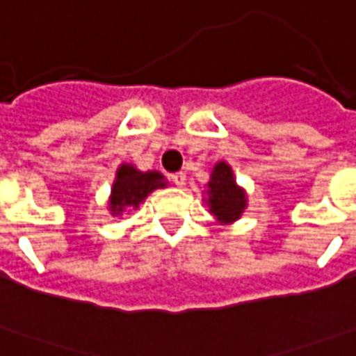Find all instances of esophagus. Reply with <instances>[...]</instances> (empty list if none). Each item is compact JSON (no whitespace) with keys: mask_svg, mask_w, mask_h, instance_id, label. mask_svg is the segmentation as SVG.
Masks as SVG:
<instances>
[{"mask_svg":"<svg viewBox=\"0 0 356 356\" xmlns=\"http://www.w3.org/2000/svg\"><path fill=\"white\" fill-rule=\"evenodd\" d=\"M170 182H172L174 186H184V184H186V172L170 174Z\"/></svg>","mask_w":356,"mask_h":356,"instance_id":"esophagus-1","label":"esophagus"}]
</instances>
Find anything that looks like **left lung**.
I'll return each mask as SVG.
<instances>
[{
	"label": "left lung",
	"instance_id": "1",
	"mask_svg": "<svg viewBox=\"0 0 356 356\" xmlns=\"http://www.w3.org/2000/svg\"><path fill=\"white\" fill-rule=\"evenodd\" d=\"M207 193H209V211L222 222L236 220L246 207L244 192L234 182L229 164L219 163L213 168Z\"/></svg>",
	"mask_w": 356,
	"mask_h": 356
}]
</instances>
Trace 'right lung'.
<instances>
[{"mask_svg": "<svg viewBox=\"0 0 356 356\" xmlns=\"http://www.w3.org/2000/svg\"><path fill=\"white\" fill-rule=\"evenodd\" d=\"M156 188H164L163 174L139 172L129 164H122L118 168L116 182L112 186L110 209L114 215H120L124 207H137Z\"/></svg>", "mask_w": 356, "mask_h": 356, "instance_id": "right-lung-1", "label": "right lung"}]
</instances>
